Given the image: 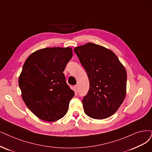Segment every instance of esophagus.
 Masks as SVG:
<instances>
[{
  "mask_svg": "<svg viewBox=\"0 0 152 152\" xmlns=\"http://www.w3.org/2000/svg\"><path fill=\"white\" fill-rule=\"evenodd\" d=\"M74 89H75V91L76 93L77 92V91H78V86H77V85H75V86H74Z\"/></svg>",
  "mask_w": 152,
  "mask_h": 152,
  "instance_id": "obj_1",
  "label": "esophagus"
}]
</instances>
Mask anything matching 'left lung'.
<instances>
[{
  "label": "left lung",
  "mask_w": 152,
  "mask_h": 152,
  "mask_svg": "<svg viewBox=\"0 0 152 152\" xmlns=\"http://www.w3.org/2000/svg\"><path fill=\"white\" fill-rule=\"evenodd\" d=\"M89 81L83 99L85 113L94 119L113 115L126 96V71L115 54L99 45L88 42L74 49Z\"/></svg>",
  "instance_id": "8db88e82"
}]
</instances>
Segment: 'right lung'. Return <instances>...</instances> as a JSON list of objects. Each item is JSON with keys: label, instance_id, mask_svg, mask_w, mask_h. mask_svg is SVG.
<instances>
[{"label": "right lung", "instance_id": "right-lung-1", "mask_svg": "<svg viewBox=\"0 0 152 152\" xmlns=\"http://www.w3.org/2000/svg\"><path fill=\"white\" fill-rule=\"evenodd\" d=\"M72 56L71 48H46L25 61L19 86L27 108L39 119L57 121L68 110L75 92L67 85L63 71Z\"/></svg>", "mask_w": 152, "mask_h": 152}]
</instances>
